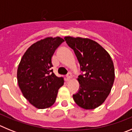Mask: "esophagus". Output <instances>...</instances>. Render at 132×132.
Returning <instances> with one entry per match:
<instances>
[{
	"mask_svg": "<svg viewBox=\"0 0 132 132\" xmlns=\"http://www.w3.org/2000/svg\"><path fill=\"white\" fill-rule=\"evenodd\" d=\"M66 77H67V80H70V79L72 78V75L71 73H68V74L66 75Z\"/></svg>",
	"mask_w": 132,
	"mask_h": 132,
	"instance_id": "esophagus-1",
	"label": "esophagus"
}]
</instances>
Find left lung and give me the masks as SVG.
Listing matches in <instances>:
<instances>
[{
	"label": "left lung",
	"instance_id": "left-lung-1",
	"mask_svg": "<svg viewBox=\"0 0 132 132\" xmlns=\"http://www.w3.org/2000/svg\"><path fill=\"white\" fill-rule=\"evenodd\" d=\"M73 49L84 74L77 79L79 91L73 95L81 108L92 110L103 103L109 95L114 81V67L109 53L97 42L88 38H64Z\"/></svg>",
	"mask_w": 132,
	"mask_h": 132
}]
</instances>
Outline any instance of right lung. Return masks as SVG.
Segmentation results:
<instances>
[{
    "mask_svg": "<svg viewBox=\"0 0 132 132\" xmlns=\"http://www.w3.org/2000/svg\"><path fill=\"white\" fill-rule=\"evenodd\" d=\"M64 42L59 37H49L30 46L22 56L17 71L18 83L24 97L39 109L52 106L58 90L64 83L63 77L53 73L52 57Z\"/></svg>",
    "mask_w": 132,
    "mask_h": 132,
    "instance_id": "add662e5",
    "label": "right lung"
}]
</instances>
